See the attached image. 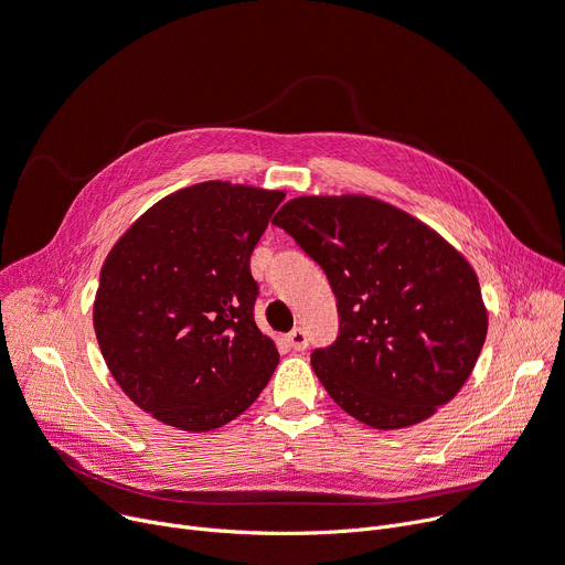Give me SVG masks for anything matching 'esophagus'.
I'll return each mask as SVG.
<instances>
[{
    "label": "esophagus",
    "mask_w": 565,
    "mask_h": 565,
    "mask_svg": "<svg viewBox=\"0 0 565 565\" xmlns=\"http://www.w3.org/2000/svg\"><path fill=\"white\" fill-rule=\"evenodd\" d=\"M285 340H287V344L294 349V352H303V349L308 347V335H306L303 329L289 331V333L285 335Z\"/></svg>",
    "instance_id": "obj_1"
}]
</instances>
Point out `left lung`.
Here are the masks:
<instances>
[{
    "instance_id": "obj_1",
    "label": "left lung",
    "mask_w": 565,
    "mask_h": 565,
    "mask_svg": "<svg viewBox=\"0 0 565 565\" xmlns=\"http://www.w3.org/2000/svg\"><path fill=\"white\" fill-rule=\"evenodd\" d=\"M274 223L324 268L338 299V340L310 359L338 407L370 427L399 429L458 395L488 335L462 253L367 195H303Z\"/></svg>"
}]
</instances>
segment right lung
<instances>
[{"instance_id":"add662e5","label":"right lung","mask_w":565,"mask_h":565,"mask_svg":"<svg viewBox=\"0 0 565 565\" xmlns=\"http://www.w3.org/2000/svg\"><path fill=\"white\" fill-rule=\"evenodd\" d=\"M282 191L204 181L156 202L100 268L94 331L121 391L156 420L209 433L278 365L253 317L250 255Z\"/></svg>"}]
</instances>
